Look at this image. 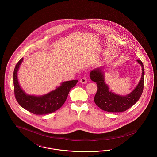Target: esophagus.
Here are the masks:
<instances>
[{
    "instance_id": "esophagus-1",
    "label": "esophagus",
    "mask_w": 157,
    "mask_h": 157,
    "mask_svg": "<svg viewBox=\"0 0 157 157\" xmlns=\"http://www.w3.org/2000/svg\"><path fill=\"white\" fill-rule=\"evenodd\" d=\"M80 82L82 84H85V83H86V82H87V79H86V78H85V77H83V78H82L81 79H80Z\"/></svg>"
}]
</instances>
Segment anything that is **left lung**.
Masks as SVG:
<instances>
[{
    "label": "left lung",
    "mask_w": 157,
    "mask_h": 157,
    "mask_svg": "<svg viewBox=\"0 0 157 157\" xmlns=\"http://www.w3.org/2000/svg\"><path fill=\"white\" fill-rule=\"evenodd\" d=\"M136 61L142 67L141 78L133 91L125 96H121L109 90L108 85L105 82L103 71L104 67H98L90 72V79L97 84V92L94 97V101L99 108L107 112H124L139 100L144 89L145 72L142 62L140 60Z\"/></svg>",
    "instance_id": "1"
}]
</instances>
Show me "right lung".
<instances>
[{"instance_id": "add662e5", "label": "right lung", "mask_w": 157, "mask_h": 157, "mask_svg": "<svg viewBox=\"0 0 157 157\" xmlns=\"http://www.w3.org/2000/svg\"><path fill=\"white\" fill-rule=\"evenodd\" d=\"M23 60L17 63L13 72L14 93L17 102L22 108L33 114L45 115L59 109L65 103L68 94L78 82V80L63 82L54 90L42 96L30 95L21 87L17 79V71Z\"/></svg>"}]
</instances>
